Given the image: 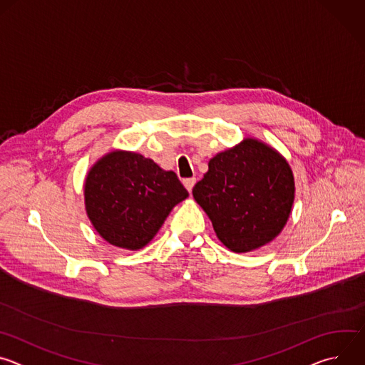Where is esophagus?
<instances>
[{
    "mask_svg": "<svg viewBox=\"0 0 365 365\" xmlns=\"http://www.w3.org/2000/svg\"><path fill=\"white\" fill-rule=\"evenodd\" d=\"M195 182H196L195 178H189V179H185V180H183V185H185V187L190 192L192 187H193V185H195Z\"/></svg>",
    "mask_w": 365,
    "mask_h": 365,
    "instance_id": "obj_1",
    "label": "esophagus"
}]
</instances>
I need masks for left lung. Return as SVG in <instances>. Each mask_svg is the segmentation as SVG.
Segmentation results:
<instances>
[{
	"instance_id": "obj_1",
	"label": "left lung",
	"mask_w": 365,
	"mask_h": 365,
	"mask_svg": "<svg viewBox=\"0 0 365 365\" xmlns=\"http://www.w3.org/2000/svg\"><path fill=\"white\" fill-rule=\"evenodd\" d=\"M192 193L220 241L231 251L248 252L273 241L284 228L294 179L280 153L245 138L210 160Z\"/></svg>"
}]
</instances>
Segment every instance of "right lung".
I'll return each instance as SVG.
<instances>
[{
    "mask_svg": "<svg viewBox=\"0 0 365 365\" xmlns=\"http://www.w3.org/2000/svg\"><path fill=\"white\" fill-rule=\"evenodd\" d=\"M187 196L175 172L133 151L106 154L85 180V207L96 232L133 251L145 247Z\"/></svg>",
    "mask_w": 365,
    "mask_h": 365,
    "instance_id": "obj_1",
    "label": "right lung"
}]
</instances>
